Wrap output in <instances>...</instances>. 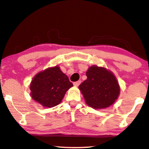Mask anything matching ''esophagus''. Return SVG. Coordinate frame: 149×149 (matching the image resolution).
<instances>
[{"instance_id":"34e87169","label":"esophagus","mask_w":149,"mask_h":149,"mask_svg":"<svg viewBox=\"0 0 149 149\" xmlns=\"http://www.w3.org/2000/svg\"><path fill=\"white\" fill-rule=\"evenodd\" d=\"M81 84V80H78L77 81H75L74 82V85L75 86H78Z\"/></svg>"}]
</instances>
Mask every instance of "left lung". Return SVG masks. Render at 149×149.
Instances as JSON below:
<instances>
[{"label": "left lung", "mask_w": 149, "mask_h": 149, "mask_svg": "<svg viewBox=\"0 0 149 149\" xmlns=\"http://www.w3.org/2000/svg\"><path fill=\"white\" fill-rule=\"evenodd\" d=\"M87 79L79 86L88 105L95 109L111 105L118 98L120 88L109 70L93 65L86 72Z\"/></svg>", "instance_id": "1"}]
</instances>
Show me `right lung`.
I'll use <instances>...</instances> for the list:
<instances>
[{
  "label": "right lung",
  "mask_w": 149,
  "mask_h": 149,
  "mask_svg": "<svg viewBox=\"0 0 149 149\" xmlns=\"http://www.w3.org/2000/svg\"><path fill=\"white\" fill-rule=\"evenodd\" d=\"M73 86L59 67L49 68L39 72L30 84L31 96L45 107H53L62 101L66 92Z\"/></svg>",
  "instance_id": "obj_1"
}]
</instances>
